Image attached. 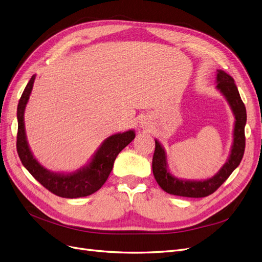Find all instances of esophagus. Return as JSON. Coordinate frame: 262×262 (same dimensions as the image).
I'll list each match as a JSON object with an SVG mask.
<instances>
[{"label": "esophagus", "instance_id": "obj_1", "mask_svg": "<svg viewBox=\"0 0 262 262\" xmlns=\"http://www.w3.org/2000/svg\"><path fill=\"white\" fill-rule=\"evenodd\" d=\"M140 125L142 126V127H144V126H147V122H146V121H141Z\"/></svg>", "mask_w": 262, "mask_h": 262}]
</instances>
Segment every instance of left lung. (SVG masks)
<instances>
[{
	"label": "left lung",
	"mask_w": 262,
	"mask_h": 262,
	"mask_svg": "<svg viewBox=\"0 0 262 262\" xmlns=\"http://www.w3.org/2000/svg\"><path fill=\"white\" fill-rule=\"evenodd\" d=\"M216 89L225 96L234 115L233 143L231 153L215 176L205 180L179 179L171 175L167 165L166 152L159 140L156 139V150L152 160V170L159 186L169 194L186 198H205L214 193L224 183L243 159L245 151L246 109L241 99L233 77L222 70H217Z\"/></svg>",
	"instance_id": "1"
}]
</instances>
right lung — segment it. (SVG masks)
<instances>
[{"label":"right lung","instance_id":"1","mask_svg":"<svg viewBox=\"0 0 262 262\" xmlns=\"http://www.w3.org/2000/svg\"><path fill=\"white\" fill-rule=\"evenodd\" d=\"M34 80L35 74L32 75L30 81L27 84L20 100L18 102L17 152L19 159H20L27 170L44 188L54 194L66 199H76L91 195L103 186L113 168V164L118 154L134 140L136 134H135V130L130 129L112 135L100 144V147L94 153L89 164L75 171L62 173L46 169L33 157L30 148H29L25 129L24 115L26 105L33 89Z\"/></svg>","mask_w":262,"mask_h":262}]
</instances>
